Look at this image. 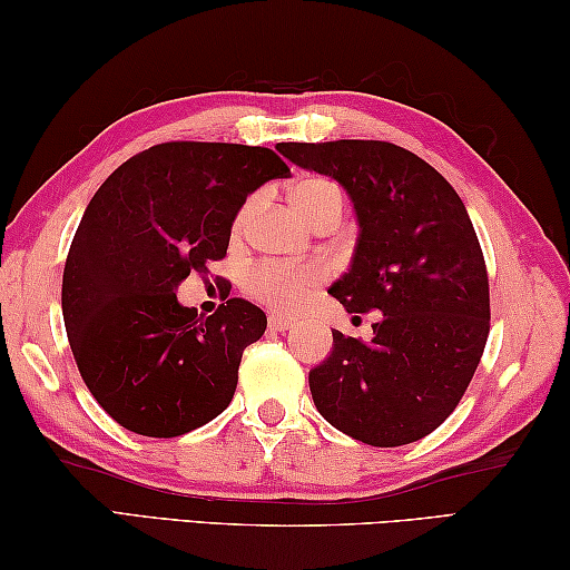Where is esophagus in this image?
<instances>
[{"label":"esophagus","instance_id":"esophagus-1","mask_svg":"<svg viewBox=\"0 0 570 570\" xmlns=\"http://www.w3.org/2000/svg\"><path fill=\"white\" fill-rule=\"evenodd\" d=\"M294 326V322L292 320H286V316H282V314H268V330H274V332H286V330H292Z\"/></svg>","mask_w":570,"mask_h":570}]
</instances>
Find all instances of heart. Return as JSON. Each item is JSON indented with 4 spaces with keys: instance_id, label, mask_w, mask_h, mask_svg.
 Returning <instances> with one entry per match:
<instances>
[{
    "instance_id": "b5f03b06",
    "label": "heart",
    "mask_w": 570,
    "mask_h": 570,
    "mask_svg": "<svg viewBox=\"0 0 570 570\" xmlns=\"http://www.w3.org/2000/svg\"><path fill=\"white\" fill-rule=\"evenodd\" d=\"M292 204L296 206L308 224H316L324 214H340L344 210V193L326 178H304L294 183ZM250 214V204L238 210L236 230L246 224ZM324 282V268L320 264H276L264 262L256 264L246 274L244 288L250 298L264 304L274 312L292 314L302 308L316 288Z\"/></svg>"
}]
</instances>
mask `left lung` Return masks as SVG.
Listing matches in <instances>:
<instances>
[{"instance_id": "1", "label": "left lung", "mask_w": 570, "mask_h": 570, "mask_svg": "<svg viewBox=\"0 0 570 570\" xmlns=\"http://www.w3.org/2000/svg\"><path fill=\"white\" fill-rule=\"evenodd\" d=\"M296 166L350 193L360 238L330 292L350 314L382 312L370 342L334 334L308 372L322 417L366 445H410L458 407L490 332L488 268L455 188L384 140L278 142Z\"/></svg>"}]
</instances>
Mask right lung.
I'll use <instances>...</instances> for the list:
<instances>
[{
	"label": "right lung",
	"mask_w": 570,
	"mask_h": 570,
	"mask_svg": "<svg viewBox=\"0 0 570 570\" xmlns=\"http://www.w3.org/2000/svg\"><path fill=\"white\" fill-rule=\"evenodd\" d=\"M286 176L268 148L173 140L125 160L85 208L62 274L65 330L92 397L125 430L178 438L234 400L266 314L228 298L204 320L176 288L226 256L248 193Z\"/></svg>",
	"instance_id": "add662e5"
}]
</instances>
